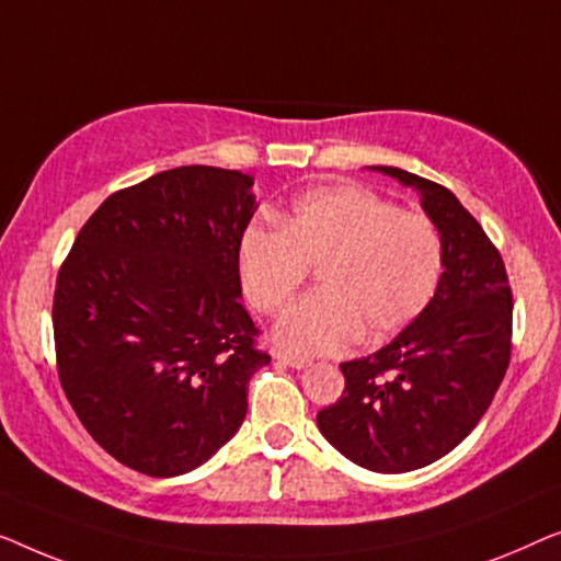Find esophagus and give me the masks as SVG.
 Wrapping results in <instances>:
<instances>
[{"mask_svg": "<svg viewBox=\"0 0 561 561\" xmlns=\"http://www.w3.org/2000/svg\"><path fill=\"white\" fill-rule=\"evenodd\" d=\"M274 358H277L279 363H284V366L295 368V370H302V368L310 366V360H305V358H297V356H289V353H284V351L274 353Z\"/></svg>", "mask_w": 561, "mask_h": 561, "instance_id": "1", "label": "esophagus"}]
</instances>
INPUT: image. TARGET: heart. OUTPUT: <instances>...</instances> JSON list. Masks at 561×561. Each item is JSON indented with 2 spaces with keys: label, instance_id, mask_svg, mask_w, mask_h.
I'll use <instances>...</instances> for the list:
<instances>
[{
  "label": "heart",
  "instance_id": "1",
  "mask_svg": "<svg viewBox=\"0 0 561 561\" xmlns=\"http://www.w3.org/2000/svg\"><path fill=\"white\" fill-rule=\"evenodd\" d=\"M307 270L318 272L320 295L289 307L274 337L297 356H328L420 318L442 277V239L427 216L366 187H314L282 228L254 224L239 243L241 287L264 314L295 299Z\"/></svg>",
  "mask_w": 561,
  "mask_h": 561
}]
</instances>
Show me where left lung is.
I'll return each mask as SVG.
<instances>
[{
  "label": "left lung",
  "instance_id": "left-lung-1",
  "mask_svg": "<svg viewBox=\"0 0 561 561\" xmlns=\"http://www.w3.org/2000/svg\"><path fill=\"white\" fill-rule=\"evenodd\" d=\"M414 187L442 239V277L414 322L368 358L341 363L343 397L318 427L374 472H409L445 457L491 407L511 358L506 266L447 187L399 168H370Z\"/></svg>",
  "mask_w": 561,
  "mask_h": 561
}]
</instances>
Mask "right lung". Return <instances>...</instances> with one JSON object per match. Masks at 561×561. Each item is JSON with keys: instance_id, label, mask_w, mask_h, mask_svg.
Returning a JSON list of instances; mask_svg holds the SVG:
<instances>
[{"instance_id": "1", "label": "right lung", "mask_w": 561, "mask_h": 561, "mask_svg": "<svg viewBox=\"0 0 561 561\" xmlns=\"http://www.w3.org/2000/svg\"><path fill=\"white\" fill-rule=\"evenodd\" d=\"M251 187V175L208 164L157 172L99 205L58 272L62 391L89 435L145 476L208 462L272 360L241 305Z\"/></svg>"}]
</instances>
